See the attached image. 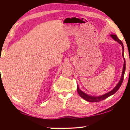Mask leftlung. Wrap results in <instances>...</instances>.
<instances>
[{
	"label": "left lung",
	"mask_w": 130,
	"mask_h": 130,
	"mask_svg": "<svg viewBox=\"0 0 130 130\" xmlns=\"http://www.w3.org/2000/svg\"><path fill=\"white\" fill-rule=\"evenodd\" d=\"M111 36L113 38V39L117 41V42L119 43L120 44H121V46L122 47V56L123 57L124 60V65H123V71H122V76H121V78L120 79V81L118 83V84L117 85V86L116 87L113 89L112 90L111 92H109L108 93H107L105 94L102 95V96H90L89 95H87L86 94L84 93V92H83L82 91L79 89L78 85L77 86V92H78V94H79V95L81 96L82 98H83L84 99H85V101H88V102H100L101 101H103L104 99H106L107 98L109 97V96H111L113 94L117 91L119 89V88H120L121 85H122V82L123 80V78H124V75H125V70H126V61H125V59L124 58V54H123V51H124V47H123V45L120 40H119L118 38L117 35H111Z\"/></svg>",
	"instance_id": "left-lung-1"
}]
</instances>
